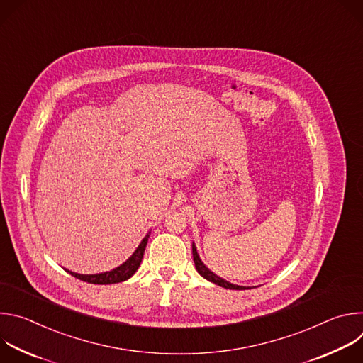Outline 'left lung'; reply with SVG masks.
<instances>
[{
  "label": "left lung",
  "instance_id": "obj_1",
  "mask_svg": "<svg viewBox=\"0 0 363 363\" xmlns=\"http://www.w3.org/2000/svg\"><path fill=\"white\" fill-rule=\"evenodd\" d=\"M192 255H194L195 269H196V272H198L203 279H206V280L211 281V283H216L217 286H221V287H225V289H231V290H245V289H247V287H242V286L231 284V283H228V281L223 280L221 277L216 276L213 272H210L208 269H206V267H205V264L201 262V258H199V255H198L196 248H195V245H194V244H192Z\"/></svg>",
  "mask_w": 363,
  "mask_h": 363
}]
</instances>
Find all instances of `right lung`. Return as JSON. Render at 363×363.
Listing matches in <instances>:
<instances>
[{
  "mask_svg": "<svg viewBox=\"0 0 363 363\" xmlns=\"http://www.w3.org/2000/svg\"><path fill=\"white\" fill-rule=\"evenodd\" d=\"M147 238L149 234L142 240V242L139 244V247L136 248V251L132 254V257L129 258L128 262H125L122 266H119L118 269L112 270V272H106V273H100V274H77L73 272H69L73 277L82 280V281H87L91 284H113V283H121L125 281L128 279H130L135 272L139 269V264L143 258V252L147 244Z\"/></svg>",
  "mask_w": 363,
  "mask_h": 363,
  "instance_id": "obj_1",
  "label": "right lung"
}]
</instances>
